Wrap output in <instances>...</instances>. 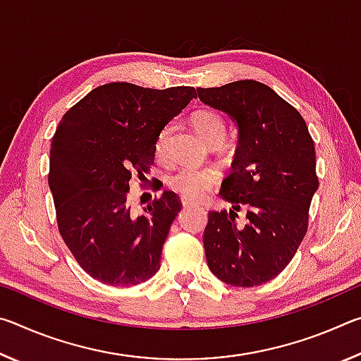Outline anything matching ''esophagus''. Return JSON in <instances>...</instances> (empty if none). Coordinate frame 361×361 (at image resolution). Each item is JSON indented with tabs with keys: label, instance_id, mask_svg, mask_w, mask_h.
Segmentation results:
<instances>
[{
	"label": "esophagus",
	"instance_id": "34e87169",
	"mask_svg": "<svg viewBox=\"0 0 361 361\" xmlns=\"http://www.w3.org/2000/svg\"><path fill=\"white\" fill-rule=\"evenodd\" d=\"M181 204H183V205H185V207H188V205H191V202H189V200H186V199H183V200H181Z\"/></svg>",
	"mask_w": 361,
	"mask_h": 361
}]
</instances>
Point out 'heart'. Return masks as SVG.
Instances as JSON below:
<instances>
[{"label":"heart","instance_id":"heart-1","mask_svg":"<svg viewBox=\"0 0 361 361\" xmlns=\"http://www.w3.org/2000/svg\"><path fill=\"white\" fill-rule=\"evenodd\" d=\"M195 132L207 143L223 142L226 137V122L223 116L213 109H199L191 118ZM172 124H167L156 140V154L164 159L167 156V145ZM219 180V173L212 167H181L169 178V186L186 200H199L209 194Z\"/></svg>","mask_w":361,"mask_h":361}]
</instances>
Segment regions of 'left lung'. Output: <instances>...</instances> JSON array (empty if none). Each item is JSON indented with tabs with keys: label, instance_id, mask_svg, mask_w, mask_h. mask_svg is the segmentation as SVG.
<instances>
[{
	"label": "left lung",
	"instance_id": "obj_1",
	"mask_svg": "<svg viewBox=\"0 0 361 361\" xmlns=\"http://www.w3.org/2000/svg\"><path fill=\"white\" fill-rule=\"evenodd\" d=\"M197 94L239 130L232 172L219 191L232 209L209 213L207 264L228 285H262L290 264L307 232L319 189L314 140L298 109L262 82L245 79Z\"/></svg>",
	"mask_w": 361,
	"mask_h": 361
}]
</instances>
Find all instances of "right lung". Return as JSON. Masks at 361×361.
Masks as SVG:
<instances>
[{
    "label": "right lung",
    "instance_id": "obj_1",
    "mask_svg": "<svg viewBox=\"0 0 361 361\" xmlns=\"http://www.w3.org/2000/svg\"><path fill=\"white\" fill-rule=\"evenodd\" d=\"M194 87L146 89L109 82L65 113L51 146L49 188L59 231L90 277L130 286L161 267L162 245L181 202L164 191L132 213L130 178L154 162L159 133L195 99Z\"/></svg>",
    "mask_w": 361,
    "mask_h": 361
}]
</instances>
